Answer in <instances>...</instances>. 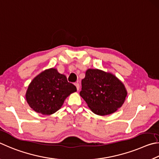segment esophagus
Masks as SVG:
<instances>
[{"mask_svg":"<svg viewBox=\"0 0 159 159\" xmlns=\"http://www.w3.org/2000/svg\"><path fill=\"white\" fill-rule=\"evenodd\" d=\"M75 87H76V88H77V90L79 91L80 90V84H78V83H75Z\"/></svg>","mask_w":159,"mask_h":159,"instance_id":"34e87169","label":"esophagus"}]
</instances>
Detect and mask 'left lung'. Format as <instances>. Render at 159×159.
<instances>
[{"mask_svg": "<svg viewBox=\"0 0 159 159\" xmlns=\"http://www.w3.org/2000/svg\"><path fill=\"white\" fill-rule=\"evenodd\" d=\"M124 84L115 75L99 69H87L82 80L80 96L97 115L115 112L127 96Z\"/></svg>", "mask_w": 159, "mask_h": 159, "instance_id": "1", "label": "left lung"}]
</instances>
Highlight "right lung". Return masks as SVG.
Segmentation results:
<instances>
[{"mask_svg": "<svg viewBox=\"0 0 159 159\" xmlns=\"http://www.w3.org/2000/svg\"><path fill=\"white\" fill-rule=\"evenodd\" d=\"M75 91L76 87L68 82L66 75L52 68L33 78L25 96L33 110L43 115H50L59 110L67 97Z\"/></svg>", "mask_w": 159, "mask_h": 159, "instance_id": "right-lung-1", "label": "right lung"}]
</instances>
